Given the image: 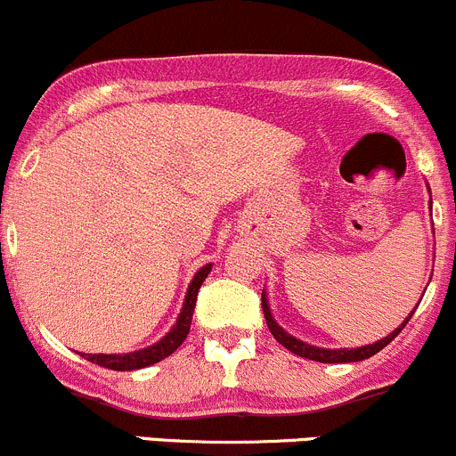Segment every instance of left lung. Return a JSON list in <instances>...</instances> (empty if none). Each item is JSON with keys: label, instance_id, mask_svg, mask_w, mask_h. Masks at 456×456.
I'll use <instances>...</instances> for the list:
<instances>
[{"label": "left lung", "instance_id": "1", "mask_svg": "<svg viewBox=\"0 0 456 456\" xmlns=\"http://www.w3.org/2000/svg\"><path fill=\"white\" fill-rule=\"evenodd\" d=\"M261 308H264V317H265V323H268L270 332H273L274 339L279 341V344L283 346V348H288L290 353L299 354V357H305V359H313V362H322V363H353V362H363V359L372 357V354H377L379 350L386 348L387 344H390L392 339H395L396 335H399L401 330L405 328V323L410 322V317L414 314H408V319H405L403 323H401L396 330H392L390 335L386 337V339H379L377 344H370V346H363V348H353V350H328V348H317V346H308L304 344V341L295 339L292 335H288L283 328L277 326V322L273 319V314H270V308H268V301H265V295H261Z\"/></svg>", "mask_w": 456, "mask_h": 456}]
</instances>
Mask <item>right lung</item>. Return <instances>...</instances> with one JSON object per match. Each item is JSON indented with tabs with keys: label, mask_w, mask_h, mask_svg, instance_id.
Returning <instances> with one entry per match:
<instances>
[{
	"label": "right lung",
	"mask_w": 456,
	"mask_h": 456,
	"mask_svg": "<svg viewBox=\"0 0 456 456\" xmlns=\"http://www.w3.org/2000/svg\"><path fill=\"white\" fill-rule=\"evenodd\" d=\"M210 268H213L210 264L204 265V268L195 274L191 288H188V295H186V301H183L182 314H179L177 319V326H175L173 330L159 341V344L151 346V348L146 350H137V353H130V354H81V357L97 363V366L108 368V370H139V368L152 366V363L161 362V359H166L168 354H173L175 350L183 344L188 332H191L192 313H195V304H197V292H200L204 279L208 277Z\"/></svg>",
	"instance_id": "1"
}]
</instances>
